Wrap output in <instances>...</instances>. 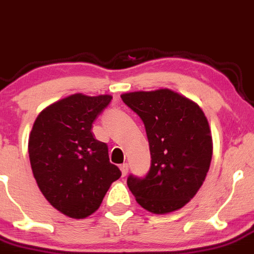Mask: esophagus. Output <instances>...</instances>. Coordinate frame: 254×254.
Listing matches in <instances>:
<instances>
[{
	"instance_id": "esophagus-1",
	"label": "esophagus",
	"mask_w": 254,
	"mask_h": 254,
	"mask_svg": "<svg viewBox=\"0 0 254 254\" xmlns=\"http://www.w3.org/2000/svg\"><path fill=\"white\" fill-rule=\"evenodd\" d=\"M120 170H122V175H123V177H127V170H129V167H127V163H125V164L120 165Z\"/></svg>"
}]
</instances>
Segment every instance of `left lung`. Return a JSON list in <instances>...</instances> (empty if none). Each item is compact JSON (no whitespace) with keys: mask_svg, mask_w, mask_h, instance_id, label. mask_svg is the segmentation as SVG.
I'll return each instance as SVG.
<instances>
[{"mask_svg":"<svg viewBox=\"0 0 254 254\" xmlns=\"http://www.w3.org/2000/svg\"><path fill=\"white\" fill-rule=\"evenodd\" d=\"M122 99L145 125L151 165L145 178H127L136 202L154 214L183 208L202 187L213 140L195 101L170 89L125 92Z\"/></svg>","mask_w":254,"mask_h":254,"instance_id":"1","label":"left lung"}]
</instances>
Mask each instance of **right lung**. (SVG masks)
Here are the masks:
<instances>
[{"instance_id":"right-lung-1","label":"right lung","mask_w":254,"mask_h":254,"mask_svg":"<svg viewBox=\"0 0 254 254\" xmlns=\"http://www.w3.org/2000/svg\"><path fill=\"white\" fill-rule=\"evenodd\" d=\"M111 95L72 94L45 108L28 138L31 168L52 207L73 219L96 212L122 172L109 160L108 145L95 139L92 123Z\"/></svg>"}]
</instances>
